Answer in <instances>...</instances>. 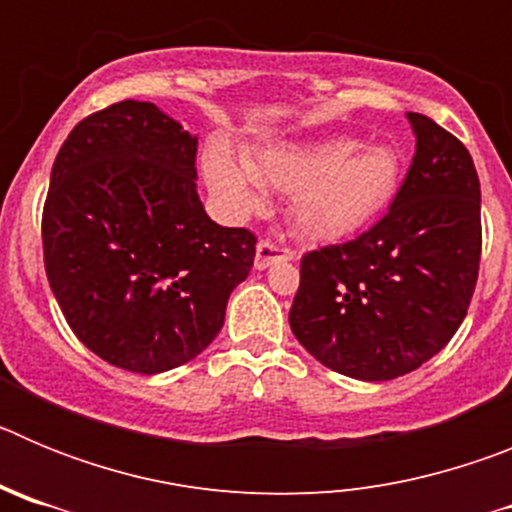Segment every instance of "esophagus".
I'll list each match as a JSON object with an SVG mask.
<instances>
[{
  "mask_svg": "<svg viewBox=\"0 0 512 512\" xmlns=\"http://www.w3.org/2000/svg\"><path fill=\"white\" fill-rule=\"evenodd\" d=\"M292 259H295V251H292V248L277 246V243H271V241H259L253 264H256V269H269V266L277 264V261H292Z\"/></svg>",
  "mask_w": 512,
  "mask_h": 512,
  "instance_id": "34e87169",
  "label": "esophagus"
}]
</instances>
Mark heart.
I'll use <instances>...</instances> for the list:
<instances>
[{
	"label": "heart",
	"mask_w": 512,
	"mask_h": 512,
	"mask_svg": "<svg viewBox=\"0 0 512 512\" xmlns=\"http://www.w3.org/2000/svg\"><path fill=\"white\" fill-rule=\"evenodd\" d=\"M212 192L233 212L264 205V187L292 194L289 217L310 241H338L374 223L402 179V158L392 146H359L354 138L269 143L238 164L225 148L205 158Z\"/></svg>",
	"instance_id": "b5f03b06"
}]
</instances>
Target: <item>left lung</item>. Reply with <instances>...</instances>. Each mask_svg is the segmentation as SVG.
<instances>
[{
	"mask_svg": "<svg viewBox=\"0 0 512 512\" xmlns=\"http://www.w3.org/2000/svg\"><path fill=\"white\" fill-rule=\"evenodd\" d=\"M415 156L390 212L354 241L300 261L289 325L320 364L364 382L413 372L454 338L479 274L474 161L456 135L408 112Z\"/></svg>",
	"mask_w": 512,
	"mask_h": 512,
	"instance_id": "left-lung-1",
	"label": "left lung"
}]
</instances>
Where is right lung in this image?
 I'll return each mask as SVG.
<instances>
[{
	"label": "right lung",
	"instance_id": "obj_1",
	"mask_svg": "<svg viewBox=\"0 0 512 512\" xmlns=\"http://www.w3.org/2000/svg\"><path fill=\"white\" fill-rule=\"evenodd\" d=\"M194 158L179 122L125 99L84 117L53 161L45 274L76 338L125 372L202 354L253 266L256 235L207 217Z\"/></svg>",
	"mask_w": 512,
	"mask_h": 512
}]
</instances>
